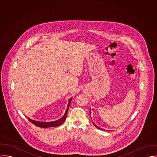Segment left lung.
<instances>
[{
  "label": "left lung",
  "mask_w": 157,
  "mask_h": 157,
  "mask_svg": "<svg viewBox=\"0 0 157 157\" xmlns=\"http://www.w3.org/2000/svg\"><path fill=\"white\" fill-rule=\"evenodd\" d=\"M90 115H91V111H90ZM93 124H94V126H96V128H98V129H102V128H99V127H98V126H96V124H94V123H93Z\"/></svg>",
  "instance_id": "1"
}]
</instances>
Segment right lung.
<instances>
[{
    "instance_id": "obj_1",
    "label": "right lung",
    "mask_w": 157,
    "mask_h": 157,
    "mask_svg": "<svg viewBox=\"0 0 157 157\" xmlns=\"http://www.w3.org/2000/svg\"><path fill=\"white\" fill-rule=\"evenodd\" d=\"M71 99L72 98H70V100H69V104L67 105V109L65 112V114L64 115V116L63 117H61L60 119L58 120V121H53V122H38V121H33L29 118L28 117V120L31 122H32L34 124H35V126H38V127H40V128H49V127H54V126H59L61 124H62L63 122L65 121L66 117H67V112H68V109H69V105L70 104V102H71Z\"/></svg>"
}]
</instances>
